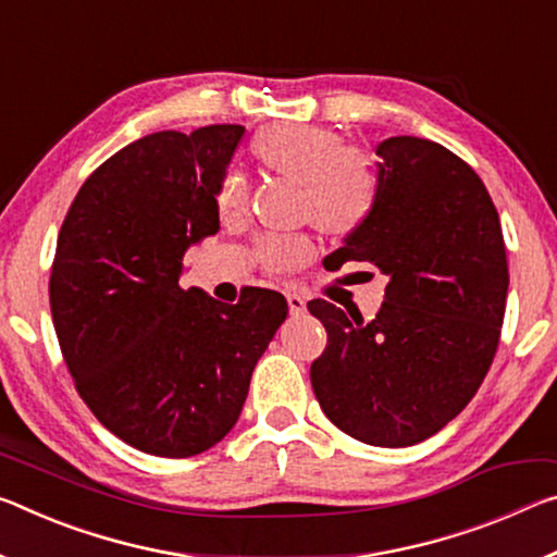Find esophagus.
<instances>
[{
    "mask_svg": "<svg viewBox=\"0 0 557 557\" xmlns=\"http://www.w3.org/2000/svg\"><path fill=\"white\" fill-rule=\"evenodd\" d=\"M287 307L293 314H302L307 310V299L299 293H287Z\"/></svg>",
    "mask_w": 557,
    "mask_h": 557,
    "instance_id": "1",
    "label": "esophagus"
}]
</instances>
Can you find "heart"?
<instances>
[{
    "label": "heart",
    "instance_id": "obj_1",
    "mask_svg": "<svg viewBox=\"0 0 557 557\" xmlns=\"http://www.w3.org/2000/svg\"><path fill=\"white\" fill-rule=\"evenodd\" d=\"M252 156L268 171L285 175L302 188V215L322 233L347 237L372 215L379 178L372 158L347 146L337 131L310 123H272L252 140ZM250 200V181L227 171L218 188L223 213H243ZM255 258L268 272H289L314 258V240L307 233L262 235Z\"/></svg>",
    "mask_w": 557,
    "mask_h": 557
}]
</instances>
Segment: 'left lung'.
I'll use <instances>...</instances> for the list:
<instances>
[{
    "label": "left lung",
    "instance_id": "obj_1",
    "mask_svg": "<svg viewBox=\"0 0 557 557\" xmlns=\"http://www.w3.org/2000/svg\"><path fill=\"white\" fill-rule=\"evenodd\" d=\"M372 215L324 264L369 262L389 277L376 317L326 299L307 305L326 330L312 361L317 401L369 446H413L466 409L496 357L508 260L498 210L473 168L441 144L376 146Z\"/></svg>",
    "mask_w": 557,
    "mask_h": 557
}]
</instances>
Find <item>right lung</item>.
<instances>
[{
  "instance_id": "right-lung-1",
  "label": "right lung",
  "mask_w": 557,
  "mask_h": 557,
  "mask_svg": "<svg viewBox=\"0 0 557 557\" xmlns=\"http://www.w3.org/2000/svg\"><path fill=\"white\" fill-rule=\"evenodd\" d=\"M243 136L215 123L134 140L88 175L59 231L49 305L61 355L94 417L144 454L215 446L287 317L275 289L225 305L178 285L185 250L218 233L215 196Z\"/></svg>"
}]
</instances>
